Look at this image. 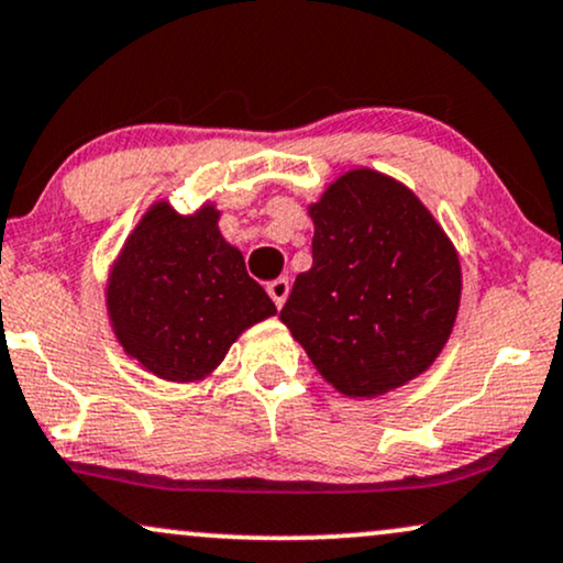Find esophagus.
<instances>
[{
  "mask_svg": "<svg viewBox=\"0 0 563 563\" xmlns=\"http://www.w3.org/2000/svg\"><path fill=\"white\" fill-rule=\"evenodd\" d=\"M268 295H271V300L276 302V308H282L284 302H287V297H289V279L271 282L268 284Z\"/></svg>",
  "mask_w": 563,
  "mask_h": 563,
  "instance_id": "esophagus-1",
  "label": "esophagus"
}]
</instances>
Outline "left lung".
Here are the masks:
<instances>
[{"instance_id":"8db88e82","label":"left lung","mask_w":563,"mask_h":563,"mask_svg":"<svg viewBox=\"0 0 563 563\" xmlns=\"http://www.w3.org/2000/svg\"><path fill=\"white\" fill-rule=\"evenodd\" d=\"M313 266L279 319L347 398H382L438 361L461 306L459 250L398 178L353 168L316 202Z\"/></svg>"}]
</instances>
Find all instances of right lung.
<instances>
[{
	"label": "right lung",
	"mask_w": 563,
	"mask_h": 563,
	"mask_svg": "<svg viewBox=\"0 0 563 563\" xmlns=\"http://www.w3.org/2000/svg\"><path fill=\"white\" fill-rule=\"evenodd\" d=\"M218 221L221 210L210 200L187 216L168 200L152 202L104 282L118 345L144 372L174 385L210 379L250 327L276 316Z\"/></svg>",
	"instance_id": "1"
}]
</instances>
